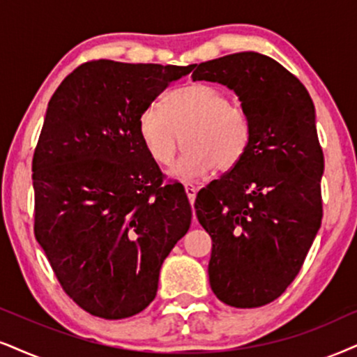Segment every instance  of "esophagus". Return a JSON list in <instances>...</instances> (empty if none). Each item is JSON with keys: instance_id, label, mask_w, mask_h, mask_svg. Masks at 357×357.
<instances>
[{"instance_id": "1", "label": "esophagus", "mask_w": 357, "mask_h": 357, "mask_svg": "<svg viewBox=\"0 0 357 357\" xmlns=\"http://www.w3.org/2000/svg\"><path fill=\"white\" fill-rule=\"evenodd\" d=\"M184 191H186V196H188V199H189V202H194V199H196V192H197V189H196V186H192V184H184Z\"/></svg>"}]
</instances>
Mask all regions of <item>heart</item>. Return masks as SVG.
Returning a JSON list of instances; mask_svg holds the SVG:
<instances>
[{
	"label": "heart",
	"instance_id": "obj_1",
	"mask_svg": "<svg viewBox=\"0 0 357 357\" xmlns=\"http://www.w3.org/2000/svg\"><path fill=\"white\" fill-rule=\"evenodd\" d=\"M186 133L189 151L171 173L192 181L206 178L215 168H236L249 148L250 123L222 90L207 84L171 90L163 98V110L151 105L138 119L139 139L151 160L161 166L173 163Z\"/></svg>",
	"mask_w": 357,
	"mask_h": 357
}]
</instances>
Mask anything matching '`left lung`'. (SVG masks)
<instances>
[{
	"label": "left lung",
	"instance_id": "obj_1",
	"mask_svg": "<svg viewBox=\"0 0 357 357\" xmlns=\"http://www.w3.org/2000/svg\"><path fill=\"white\" fill-rule=\"evenodd\" d=\"M191 79L234 90L250 123L243 160L194 202L212 238L211 288L229 306H264L295 280L321 225L324 158L313 100L259 52L201 62Z\"/></svg>",
	"mask_w": 357,
	"mask_h": 357
}]
</instances>
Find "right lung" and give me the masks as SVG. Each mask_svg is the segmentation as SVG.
<instances>
[{"label":"right lung","mask_w":357,"mask_h":357,"mask_svg":"<svg viewBox=\"0 0 357 357\" xmlns=\"http://www.w3.org/2000/svg\"><path fill=\"white\" fill-rule=\"evenodd\" d=\"M192 69L90 61L49 100L33 158L34 236L64 291L93 317L145 310L191 225L186 192L163 183L138 119Z\"/></svg>","instance_id":"add662e5"}]
</instances>
